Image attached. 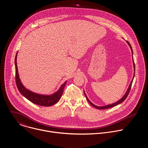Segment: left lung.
<instances>
[{
  "mask_svg": "<svg viewBox=\"0 0 148 148\" xmlns=\"http://www.w3.org/2000/svg\"><path fill=\"white\" fill-rule=\"evenodd\" d=\"M126 42H127V43L128 44V45L130 46V48H131V51H132V57H133V51H132V47H131V45H130V43H129L128 41H126ZM133 64H134V71H135V63H134V58H133ZM134 76H135V72H134V77H133V78H132V81H131V83H130V86H129V87H128V90H127V91H126V93L125 94V95L122 97V98H121L119 101H116V102H115V103H112V104H109V105H105V106H102V107H98V106H97V105H95L94 103H92L90 100H89V99L87 98V96L86 95V93H85V92H84V94H85V95H86V98H87V101H88V102L92 105V106H93L94 107H95V108H97V109H98V110H105V109H108V108H112V107H115V106H116V105H118V104H119V103H122V102H123L125 100V99L126 98V97H128V94H129V93H130V90H131V86H132V82H133V79H134Z\"/></svg>",
  "mask_w": 148,
  "mask_h": 148,
  "instance_id": "1",
  "label": "left lung"
}]
</instances>
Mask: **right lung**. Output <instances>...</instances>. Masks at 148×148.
Segmentation results:
<instances>
[{"mask_svg":"<svg viewBox=\"0 0 148 148\" xmlns=\"http://www.w3.org/2000/svg\"><path fill=\"white\" fill-rule=\"evenodd\" d=\"M17 55V53H16L15 60H14L15 70H16L15 78H16V86L20 94L22 95H23L28 100L33 102V103L40 105V106L49 107L56 103L62 96V94L63 91H64V88L67 81H66L63 84H62L61 86L57 92H56L55 93L51 95L38 94L27 90L23 85V84L22 83V82H21L20 79L19 78L18 70H17V61H16Z\"/></svg>","mask_w":148,"mask_h":148,"instance_id":"obj_1","label":"right lung"}]
</instances>
